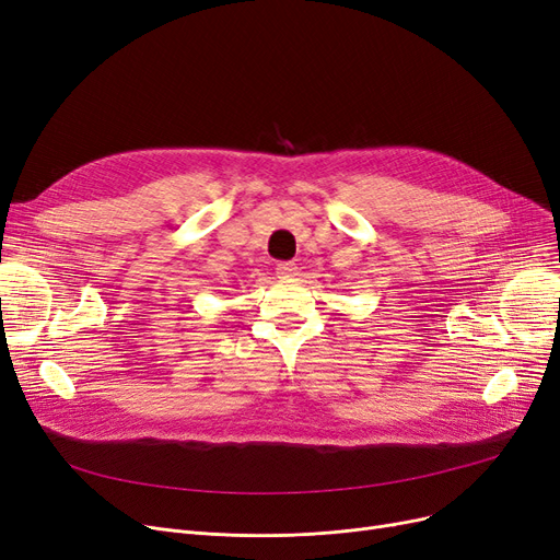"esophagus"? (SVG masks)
Segmentation results:
<instances>
[{"instance_id":"34e87169","label":"esophagus","mask_w":560,"mask_h":560,"mask_svg":"<svg viewBox=\"0 0 560 560\" xmlns=\"http://www.w3.org/2000/svg\"><path fill=\"white\" fill-rule=\"evenodd\" d=\"M298 275V265L295 262H279L277 265V277L279 279H292Z\"/></svg>"}]
</instances>
